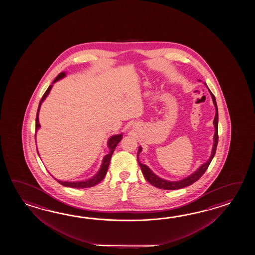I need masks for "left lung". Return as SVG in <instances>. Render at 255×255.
Here are the masks:
<instances>
[{
  "mask_svg": "<svg viewBox=\"0 0 255 255\" xmlns=\"http://www.w3.org/2000/svg\"><path fill=\"white\" fill-rule=\"evenodd\" d=\"M208 89H209V87H208ZM209 92H210L211 96H212V101H213V104L215 106V109H216V113H215V117H214V120H213L214 128H215V133H214V136H213L214 143H213V146H212V155H211V157L209 158V160H207L206 162L202 164L201 167L196 170L195 172L190 174V176H188L187 178L180 179V180H178V181H169V180H166V179H161V178L157 177L156 174L152 172L151 169L148 168L146 165L139 162V160H138V154L142 150L141 146H139L138 147V151H137V162H138L139 166H140L142 173L144 175L145 179L150 184L157 187L158 189H162V190H179V189H182V188H185V187H188L190 185L193 184L194 182H196L198 179L201 178L203 174L205 173L207 168H208L209 165L212 162V158H213L215 153H216L218 138H219V136H218V108H217L216 99H215V97L213 96V94L211 92L210 89H209Z\"/></svg>",
  "mask_w": 255,
  "mask_h": 255,
  "instance_id": "1",
  "label": "left lung"
}]
</instances>
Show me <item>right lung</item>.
<instances>
[{"label": "right lung", "mask_w": 255, "mask_h": 255, "mask_svg": "<svg viewBox=\"0 0 255 255\" xmlns=\"http://www.w3.org/2000/svg\"><path fill=\"white\" fill-rule=\"evenodd\" d=\"M65 76V72L60 73L59 75L55 77V79H54V82H53V84L55 83V82L58 81L60 79L64 78ZM52 87H53V85L49 86L47 90L43 94V98H42L40 103H39L37 114H36V120H35V134H36L37 130H38L39 128H40V127H41L40 123H39V110H40L41 105L43 103V100L48 96V94L50 93V91H51ZM122 135H123L122 134H119V135H115L110 136V138H109V141H108V146H109L110 151H109L108 155H106V156L104 157L103 161H102L101 167L99 168L98 173L96 174L92 178L87 179V180L72 181V182H71V181H62V180H58V179H56L55 178H54V179H56V180L59 182L60 184L65 186V187H70V188H75V189L90 188V187H93V186L98 184V183H99V182L105 178L106 174L108 172V168H109V163H110V159H111V157H112V154H113V152H114L115 148H116L117 145H118V144L120 143V140L122 139Z\"/></svg>", "instance_id": "add662e5"}]
</instances>
